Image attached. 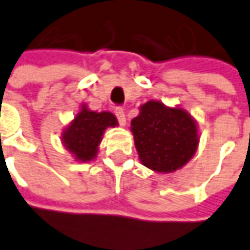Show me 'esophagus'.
<instances>
[{
  "instance_id": "34e87169",
  "label": "esophagus",
  "mask_w": 250,
  "mask_h": 250,
  "mask_svg": "<svg viewBox=\"0 0 250 250\" xmlns=\"http://www.w3.org/2000/svg\"><path fill=\"white\" fill-rule=\"evenodd\" d=\"M115 113H116V117H117V120H119V123H120V125H125V110H123L122 108H117L116 110H115Z\"/></svg>"
}]
</instances>
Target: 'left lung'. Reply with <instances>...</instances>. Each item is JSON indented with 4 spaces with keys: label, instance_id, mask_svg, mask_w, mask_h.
<instances>
[{
    "label": "left lung",
    "instance_id": "obj_1",
    "mask_svg": "<svg viewBox=\"0 0 250 250\" xmlns=\"http://www.w3.org/2000/svg\"><path fill=\"white\" fill-rule=\"evenodd\" d=\"M135 149L144 166L168 174L192 159L199 144L198 123L185 109L148 101L131 120Z\"/></svg>",
    "mask_w": 250,
    "mask_h": 250
}]
</instances>
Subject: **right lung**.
Instances as JSON below:
<instances>
[{"label":"right lung","mask_w":250,"mask_h":250,"mask_svg":"<svg viewBox=\"0 0 250 250\" xmlns=\"http://www.w3.org/2000/svg\"><path fill=\"white\" fill-rule=\"evenodd\" d=\"M117 125L113 113L90 110L85 104H83L79 113L65 127L61 140L74 159L85 163L97 158L105 130Z\"/></svg>","instance_id":"right-lung-1"}]
</instances>
